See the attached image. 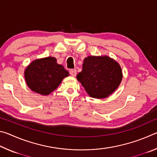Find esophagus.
Returning a JSON list of instances; mask_svg holds the SVG:
<instances>
[{
	"label": "esophagus",
	"mask_w": 157,
	"mask_h": 157,
	"mask_svg": "<svg viewBox=\"0 0 157 157\" xmlns=\"http://www.w3.org/2000/svg\"><path fill=\"white\" fill-rule=\"evenodd\" d=\"M70 74L71 76L73 77H75L76 75H77V71L75 69H71V70L70 71Z\"/></svg>",
	"instance_id": "obj_1"
}]
</instances>
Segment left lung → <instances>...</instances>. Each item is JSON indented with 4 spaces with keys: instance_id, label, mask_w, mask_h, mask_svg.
I'll return each mask as SVG.
<instances>
[{
    "instance_id": "8db88e82",
    "label": "left lung",
    "mask_w": 157,
    "mask_h": 157,
    "mask_svg": "<svg viewBox=\"0 0 157 157\" xmlns=\"http://www.w3.org/2000/svg\"><path fill=\"white\" fill-rule=\"evenodd\" d=\"M77 79L90 96L102 99L118 89L123 79L119 63L110 57L88 56L82 64V71Z\"/></svg>"
}]
</instances>
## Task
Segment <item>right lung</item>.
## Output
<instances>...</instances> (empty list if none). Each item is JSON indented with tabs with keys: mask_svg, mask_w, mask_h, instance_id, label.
Here are the masks:
<instances>
[{
	"mask_svg": "<svg viewBox=\"0 0 157 157\" xmlns=\"http://www.w3.org/2000/svg\"><path fill=\"white\" fill-rule=\"evenodd\" d=\"M69 75L56 58L47 57L32 62L24 71L25 82L32 91L48 95L56 89L63 79Z\"/></svg>",
	"mask_w": 157,
	"mask_h": 157,
	"instance_id": "obj_1",
	"label": "right lung"
}]
</instances>
